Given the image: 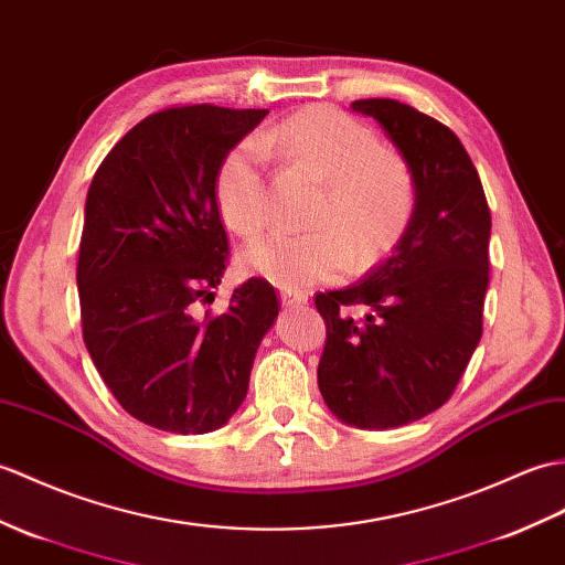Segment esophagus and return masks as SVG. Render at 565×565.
I'll list each match as a JSON object with an SVG mask.
<instances>
[{
    "instance_id": "esophagus-1",
    "label": "esophagus",
    "mask_w": 565,
    "mask_h": 565,
    "mask_svg": "<svg viewBox=\"0 0 565 565\" xmlns=\"http://www.w3.org/2000/svg\"><path fill=\"white\" fill-rule=\"evenodd\" d=\"M281 300H284V306H291V308L303 306V303H308V294L300 291V288H284Z\"/></svg>"
}]
</instances>
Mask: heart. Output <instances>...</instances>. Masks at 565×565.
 Returning <instances> with one entry per match:
<instances>
[{"mask_svg":"<svg viewBox=\"0 0 565 565\" xmlns=\"http://www.w3.org/2000/svg\"><path fill=\"white\" fill-rule=\"evenodd\" d=\"M277 147L324 185L312 233H271L247 247V269L284 288L365 271L395 245L416 206V182L402 156L380 149L371 127L315 105L259 139L247 137L223 156L216 173L221 216L241 235H257L271 216L267 149Z\"/></svg>","mask_w":565,"mask_h":565,"instance_id":"heart-1","label":"heart"}]
</instances>
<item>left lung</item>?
<instances>
[{"label":"left lung","mask_w":565,"mask_h":565,"mask_svg":"<svg viewBox=\"0 0 565 565\" xmlns=\"http://www.w3.org/2000/svg\"><path fill=\"white\" fill-rule=\"evenodd\" d=\"M385 129L416 182L395 255L342 291L318 294L327 339L318 365L324 404L359 428H395L452 397L483 332L491 212L452 129L390 98L353 100ZM370 310L363 319L349 307Z\"/></svg>","instance_id":"1"}]
</instances>
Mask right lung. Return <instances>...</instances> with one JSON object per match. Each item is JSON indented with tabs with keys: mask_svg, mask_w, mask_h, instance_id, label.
Returning <instances> with one entry per match:
<instances>
[{
	"mask_svg": "<svg viewBox=\"0 0 565 565\" xmlns=\"http://www.w3.org/2000/svg\"><path fill=\"white\" fill-rule=\"evenodd\" d=\"M267 113L173 105L129 129L90 180L76 265L84 344L122 409L159 430L226 424L279 315L259 277L209 310L228 262L218 166Z\"/></svg>",
	"mask_w": 565,
	"mask_h": 565,
	"instance_id": "obj_1",
	"label": "right lung"
}]
</instances>
